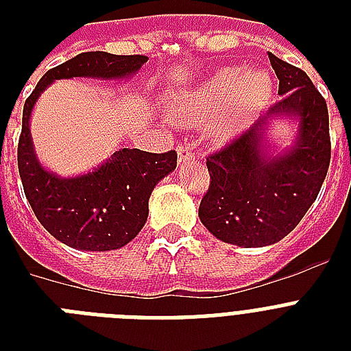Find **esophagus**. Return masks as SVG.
Instances as JSON below:
<instances>
[{
  "label": "esophagus",
  "mask_w": 351,
  "mask_h": 351,
  "mask_svg": "<svg viewBox=\"0 0 351 351\" xmlns=\"http://www.w3.org/2000/svg\"><path fill=\"white\" fill-rule=\"evenodd\" d=\"M176 151H178V164L180 165H186L189 160L195 158V154H193V145H178Z\"/></svg>",
  "instance_id": "1"
}]
</instances>
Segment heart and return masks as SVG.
<instances>
[{
  "instance_id": "1",
  "label": "heart",
  "mask_w": 351,
  "mask_h": 351,
  "mask_svg": "<svg viewBox=\"0 0 351 351\" xmlns=\"http://www.w3.org/2000/svg\"><path fill=\"white\" fill-rule=\"evenodd\" d=\"M273 90L271 76L262 69H220L173 96V118L189 125L211 121L215 136L231 140L255 123L269 106Z\"/></svg>"
}]
</instances>
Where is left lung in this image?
Returning <instances> with one entry per match:
<instances>
[{
	"label": "left lung",
	"mask_w": 351,
	"mask_h": 351,
	"mask_svg": "<svg viewBox=\"0 0 351 351\" xmlns=\"http://www.w3.org/2000/svg\"><path fill=\"white\" fill-rule=\"evenodd\" d=\"M278 78L277 101L247 131L208 158L211 184L198 217L226 244L264 247L295 230L326 178L328 107L308 74L267 52ZM298 125L291 146L272 142L277 121Z\"/></svg>",
	"instance_id": "8db88e82"
}]
</instances>
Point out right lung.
<instances>
[{"mask_svg":"<svg viewBox=\"0 0 351 351\" xmlns=\"http://www.w3.org/2000/svg\"><path fill=\"white\" fill-rule=\"evenodd\" d=\"M145 62L147 58L140 54L82 52L47 71L25 101L18 145L25 197L41 226L69 247L112 251L129 244L147 222L149 197L154 186L176 169V153L156 154L123 147L84 175L60 176L47 169L36 154L30 134L36 101L56 80L121 82L132 78Z\"/></svg>","mask_w":351,"mask_h":351,"instance_id":"add662e5","label":"right lung"}]
</instances>
